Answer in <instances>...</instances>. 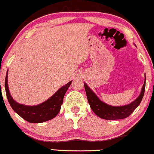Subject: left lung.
I'll list each match as a JSON object with an SVG mask.
<instances>
[{
	"label": "left lung",
	"mask_w": 154,
	"mask_h": 154,
	"mask_svg": "<svg viewBox=\"0 0 154 154\" xmlns=\"http://www.w3.org/2000/svg\"><path fill=\"white\" fill-rule=\"evenodd\" d=\"M144 85L142 86L140 95L136 99L129 104L122 106H112L108 105L99 99L97 94L89 88L88 85L84 82L87 98L90 108L98 117L106 120L122 119L128 117L141 103L145 91L146 75H144Z\"/></svg>",
	"instance_id": "1"
}]
</instances>
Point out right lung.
Returning a JSON list of instances; mask_svg holds the SVG:
<instances>
[{
  "mask_svg": "<svg viewBox=\"0 0 154 154\" xmlns=\"http://www.w3.org/2000/svg\"><path fill=\"white\" fill-rule=\"evenodd\" d=\"M8 71L6 73L5 88L9 103L15 112L30 123H42L56 117L60 110L64 94L72 82L69 81L62 86L43 103L36 106H26L17 103L11 96L8 84Z\"/></svg>",
  "mask_w": 154,
  "mask_h": 154,
  "instance_id": "right-lung-1",
  "label": "right lung"
}]
</instances>
